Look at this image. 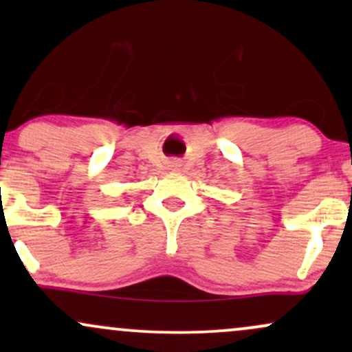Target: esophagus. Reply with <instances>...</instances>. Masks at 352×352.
<instances>
[{"instance_id":"esophagus-1","label":"esophagus","mask_w":352,"mask_h":352,"mask_svg":"<svg viewBox=\"0 0 352 352\" xmlns=\"http://www.w3.org/2000/svg\"><path fill=\"white\" fill-rule=\"evenodd\" d=\"M167 167H168V170H170V172H179L180 167H182L180 159H170L167 162Z\"/></svg>"}]
</instances>
